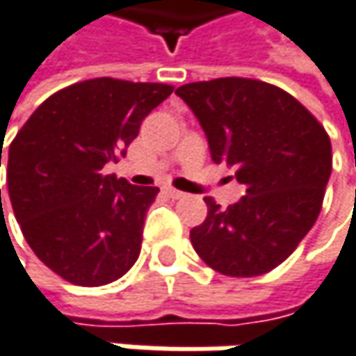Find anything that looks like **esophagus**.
I'll return each instance as SVG.
<instances>
[{
    "label": "esophagus",
    "mask_w": 356,
    "mask_h": 356,
    "mask_svg": "<svg viewBox=\"0 0 356 356\" xmlns=\"http://www.w3.org/2000/svg\"><path fill=\"white\" fill-rule=\"evenodd\" d=\"M164 192L170 196V198H174V200H178V198H182V196H184V192L176 191V188H172V186H165Z\"/></svg>",
    "instance_id": "esophagus-1"
}]
</instances>
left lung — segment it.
<instances>
[{
  "label": "left lung",
  "instance_id": "8db88e82",
  "mask_svg": "<svg viewBox=\"0 0 356 356\" xmlns=\"http://www.w3.org/2000/svg\"><path fill=\"white\" fill-rule=\"evenodd\" d=\"M176 95L198 119L215 164L235 170L245 196L191 231L200 259L218 273L253 277L292 255L316 222L332 172L324 127L292 95L251 79L191 83Z\"/></svg>",
  "mask_w": 356,
  "mask_h": 356
}]
</instances>
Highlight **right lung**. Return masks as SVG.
<instances>
[{
    "instance_id": "add662e5",
    "label": "right lung",
    "mask_w": 356,
    "mask_h": 356,
    "mask_svg": "<svg viewBox=\"0 0 356 356\" xmlns=\"http://www.w3.org/2000/svg\"><path fill=\"white\" fill-rule=\"evenodd\" d=\"M172 90L109 76L83 81L48 97L12 141L13 215L40 261L66 282L105 286L138 261L158 188L134 186L105 165L127 154L141 121Z\"/></svg>"
}]
</instances>
